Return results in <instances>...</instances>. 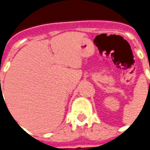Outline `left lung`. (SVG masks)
<instances>
[{"mask_svg":"<svg viewBox=\"0 0 150 150\" xmlns=\"http://www.w3.org/2000/svg\"><path fill=\"white\" fill-rule=\"evenodd\" d=\"M149 69H150V68H149ZM149 82H150V81H149Z\"/></svg>","mask_w":150,"mask_h":150,"instance_id":"8db88e82","label":"left lung"}]
</instances>
